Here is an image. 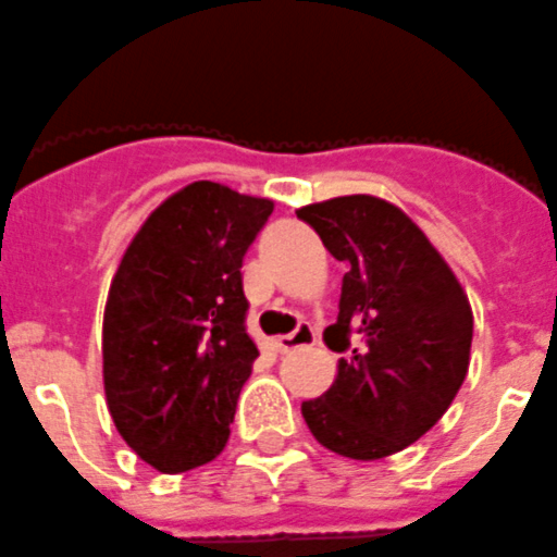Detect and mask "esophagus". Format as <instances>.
I'll return each instance as SVG.
<instances>
[{
    "label": "esophagus",
    "instance_id": "obj_1",
    "mask_svg": "<svg viewBox=\"0 0 557 557\" xmlns=\"http://www.w3.org/2000/svg\"><path fill=\"white\" fill-rule=\"evenodd\" d=\"M315 341H319V332H315V326L308 324V321H302V324L296 326L290 335L277 337V349L283 351V355H288V351L305 349V346H313Z\"/></svg>",
    "mask_w": 557,
    "mask_h": 557
}]
</instances>
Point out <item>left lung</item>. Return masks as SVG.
<instances>
[{
  "mask_svg": "<svg viewBox=\"0 0 557 557\" xmlns=\"http://www.w3.org/2000/svg\"><path fill=\"white\" fill-rule=\"evenodd\" d=\"M343 274L341 313L324 343L346 355L324 396L302 404L324 448L384 459L443 418L470 366L472 310L459 280L418 225L371 195L335 197L296 211Z\"/></svg>",
  "mask_w": 557,
  "mask_h": 557,
  "instance_id": "left-lung-1",
  "label": "left lung"
}]
</instances>
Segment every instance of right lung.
Wrapping results in <instances>:
<instances>
[{
  "label": "right lung",
  "mask_w": 557,
  "mask_h": 557,
  "mask_svg": "<svg viewBox=\"0 0 557 557\" xmlns=\"http://www.w3.org/2000/svg\"><path fill=\"white\" fill-rule=\"evenodd\" d=\"M272 200L211 181L175 191L123 255L103 310V389L128 448L159 472L220 456L258 346L242 263Z\"/></svg>",
  "instance_id": "add662e5"
}]
</instances>
